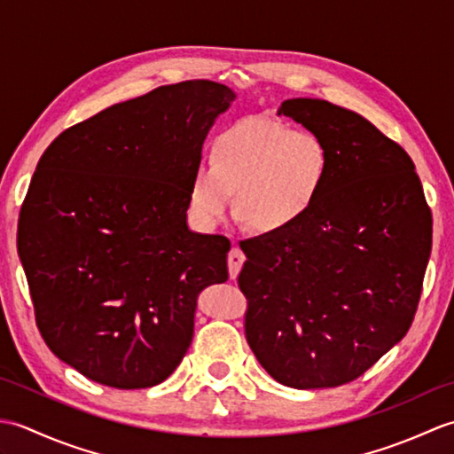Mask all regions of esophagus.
Masks as SVG:
<instances>
[{"instance_id": "34e87169", "label": "esophagus", "mask_w": 454, "mask_h": 454, "mask_svg": "<svg viewBox=\"0 0 454 454\" xmlns=\"http://www.w3.org/2000/svg\"><path fill=\"white\" fill-rule=\"evenodd\" d=\"M246 262V255L239 247H232L228 254V271H230V278H238L239 271H242Z\"/></svg>"}]
</instances>
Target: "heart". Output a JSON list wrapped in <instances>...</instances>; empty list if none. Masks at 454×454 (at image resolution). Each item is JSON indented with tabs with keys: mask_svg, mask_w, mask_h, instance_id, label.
<instances>
[{
	"mask_svg": "<svg viewBox=\"0 0 454 454\" xmlns=\"http://www.w3.org/2000/svg\"><path fill=\"white\" fill-rule=\"evenodd\" d=\"M332 173V153L312 130L247 117L218 132L210 161L191 173L189 210L202 230H215L232 210L265 234H283L310 215Z\"/></svg>",
	"mask_w": 454,
	"mask_h": 454,
	"instance_id": "1",
	"label": "heart"
}]
</instances>
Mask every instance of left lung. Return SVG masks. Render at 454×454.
Returning <instances> with one entry per match:
<instances>
[{"label": "left lung", "mask_w": 454, "mask_h": 454, "mask_svg": "<svg viewBox=\"0 0 454 454\" xmlns=\"http://www.w3.org/2000/svg\"><path fill=\"white\" fill-rule=\"evenodd\" d=\"M278 114L320 134L332 173L301 224L242 244L246 340L277 382L333 388L408 333L431 255V210L406 150L359 113L296 98Z\"/></svg>", "instance_id": "obj_1"}]
</instances>
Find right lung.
I'll return each instance as SVG.
<instances>
[{
	"label": "right lung",
	"instance_id": "obj_1",
	"mask_svg": "<svg viewBox=\"0 0 454 454\" xmlns=\"http://www.w3.org/2000/svg\"><path fill=\"white\" fill-rule=\"evenodd\" d=\"M236 93L161 85L64 130L38 161L17 252L51 351L121 390L163 382L185 356L202 288L228 278L230 242L187 226L189 181Z\"/></svg>",
	"mask_w": 454,
	"mask_h": 454
}]
</instances>
